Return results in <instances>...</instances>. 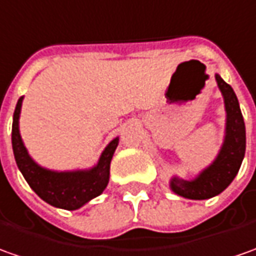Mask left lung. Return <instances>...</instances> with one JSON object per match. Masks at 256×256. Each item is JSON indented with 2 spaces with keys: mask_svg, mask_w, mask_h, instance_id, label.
<instances>
[{
  "mask_svg": "<svg viewBox=\"0 0 256 256\" xmlns=\"http://www.w3.org/2000/svg\"><path fill=\"white\" fill-rule=\"evenodd\" d=\"M216 81L223 94L227 112L223 147L214 162L194 180L171 179V189L175 194L194 200L210 199L222 194L236 178L245 156V123L236 92L218 74H216Z\"/></svg>",
  "mask_w": 256,
  "mask_h": 256,
  "instance_id": "1",
  "label": "left lung"
}]
</instances>
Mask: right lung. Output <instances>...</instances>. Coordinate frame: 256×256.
I'll return each instance as SVG.
<instances>
[{
    "label": "right lung",
    "instance_id": "add662e5",
    "mask_svg": "<svg viewBox=\"0 0 256 256\" xmlns=\"http://www.w3.org/2000/svg\"><path fill=\"white\" fill-rule=\"evenodd\" d=\"M22 99L19 98L12 122V150L19 171L40 199L54 208L76 210L105 190L109 182V170L119 138L108 144L98 164L88 171L56 172L42 168L29 157L19 134V114Z\"/></svg>",
    "mask_w": 256,
    "mask_h": 256
}]
</instances>
